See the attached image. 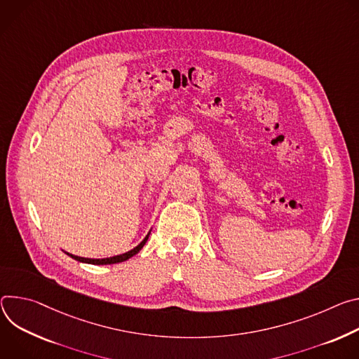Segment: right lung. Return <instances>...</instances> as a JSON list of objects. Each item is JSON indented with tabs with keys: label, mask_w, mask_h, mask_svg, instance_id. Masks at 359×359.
Returning <instances> with one entry per match:
<instances>
[{
	"label": "right lung",
	"mask_w": 359,
	"mask_h": 359,
	"mask_svg": "<svg viewBox=\"0 0 359 359\" xmlns=\"http://www.w3.org/2000/svg\"><path fill=\"white\" fill-rule=\"evenodd\" d=\"M148 236H149V232H148V235L144 238V241L140 244V245H137L134 250H131V251H128V252H126V254H121V255H115V257H111V258H102V259H91V258H83V257H76V255H72V254H68L71 258H74V259H76V261H79V262H86V264H93V265H108V264H118V262H124V261H127V259H130L131 257H134L135 254H138L140 251H141V248L145 245V243H147V240H148Z\"/></svg>",
	"instance_id": "right-lung-1"
}]
</instances>
